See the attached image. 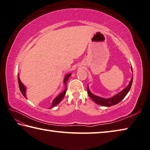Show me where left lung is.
Instances as JSON below:
<instances>
[{"label": "left lung", "instance_id": "8db88e82", "mask_svg": "<svg viewBox=\"0 0 150 150\" xmlns=\"http://www.w3.org/2000/svg\"><path fill=\"white\" fill-rule=\"evenodd\" d=\"M131 69H132V67H131ZM132 71H133V69H132ZM133 77H132L129 84L128 86L126 87L125 89L123 90L122 92H120V93H117L116 96H114L111 98L104 99V98H101V97H98L93 95V93L90 92L88 86L87 88L88 93V96L90 97L91 99H92L95 103H96L97 104L100 105H102V106H105V107H110L112 106V105H115L117 103H118L119 102L121 101L122 99L126 96V95L127 94L129 91L130 90V88L131 87L132 83H133Z\"/></svg>", "mask_w": 150, "mask_h": 150}]
</instances>
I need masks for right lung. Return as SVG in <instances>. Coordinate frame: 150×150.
Masks as SVG:
<instances>
[{"mask_svg": "<svg viewBox=\"0 0 150 150\" xmlns=\"http://www.w3.org/2000/svg\"><path fill=\"white\" fill-rule=\"evenodd\" d=\"M70 76H71V74H68V75H67L66 77H65V78H64V84H65L66 85V83H67V80H68V79H69V77H70ZM18 83H19V89H20V91H21V93L24 96L25 98H26V88H25V86H24V84H23L22 83H21V81H20V79H19V75H18ZM66 89H65V90L64 91V92H62L61 93H60L59 95H58L57 98H56L53 101H52V105H51V107H50V108H53L54 107H55L56 105H58V103H59L62 100V99L64 98V96H65V94H66Z\"/></svg>", "mask_w": 150, "mask_h": 150, "instance_id": "add662e5", "label": "right lung"}]
</instances>
